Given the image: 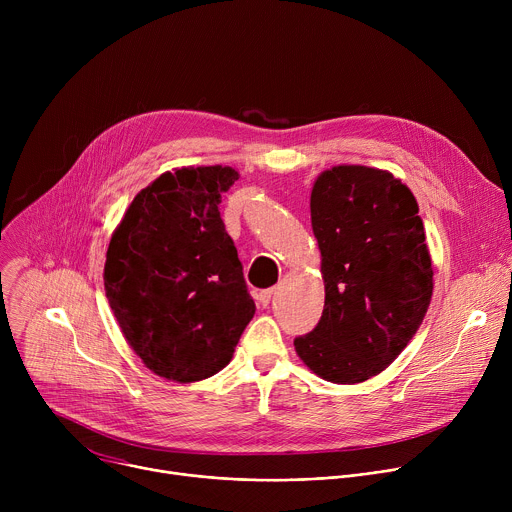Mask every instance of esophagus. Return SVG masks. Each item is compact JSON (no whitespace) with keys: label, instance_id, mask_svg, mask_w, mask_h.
I'll use <instances>...</instances> for the list:
<instances>
[{"label":"esophagus","instance_id":"1","mask_svg":"<svg viewBox=\"0 0 512 512\" xmlns=\"http://www.w3.org/2000/svg\"><path fill=\"white\" fill-rule=\"evenodd\" d=\"M273 294H275V289H273V287H271V289H263V291H259V296H257L259 304H261L263 308H265V306H269V302H271Z\"/></svg>","mask_w":512,"mask_h":512}]
</instances>
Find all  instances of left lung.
Returning <instances> with one entry per match:
<instances>
[{"mask_svg": "<svg viewBox=\"0 0 512 512\" xmlns=\"http://www.w3.org/2000/svg\"><path fill=\"white\" fill-rule=\"evenodd\" d=\"M310 212L326 300L318 326L294 346L324 381L362 383L403 352L431 302L419 206L391 172L342 164L316 178Z\"/></svg>", "mask_w": 512, "mask_h": 512, "instance_id": "8db88e82", "label": "left lung"}]
</instances>
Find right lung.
Wrapping results in <instances>:
<instances>
[{"mask_svg": "<svg viewBox=\"0 0 512 512\" xmlns=\"http://www.w3.org/2000/svg\"><path fill=\"white\" fill-rule=\"evenodd\" d=\"M239 172L176 168L145 186L111 235L105 294L145 367L176 383L223 371L255 314L218 212Z\"/></svg>", "mask_w": 512, "mask_h": 512, "instance_id": "1", "label": "right lung"}]
</instances>
